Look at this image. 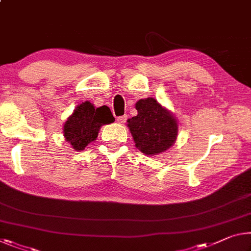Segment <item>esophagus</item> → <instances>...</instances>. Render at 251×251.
Returning a JSON list of instances; mask_svg holds the SVG:
<instances>
[{
  "instance_id": "34e87169",
  "label": "esophagus",
  "mask_w": 251,
  "mask_h": 251,
  "mask_svg": "<svg viewBox=\"0 0 251 251\" xmlns=\"http://www.w3.org/2000/svg\"><path fill=\"white\" fill-rule=\"evenodd\" d=\"M126 119H127L126 115H124V116H119V117H117V123L118 124H124V123L126 122Z\"/></svg>"
}]
</instances>
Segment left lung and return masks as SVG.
<instances>
[{"mask_svg":"<svg viewBox=\"0 0 251 251\" xmlns=\"http://www.w3.org/2000/svg\"><path fill=\"white\" fill-rule=\"evenodd\" d=\"M135 108L136 116L127 119L135 146L147 156L158 155L172 147L178 133L177 119L172 111L152 97L140 99Z\"/></svg>","mask_w":251,"mask_h":251,"instance_id":"8db88e82","label":"left lung"}]
</instances>
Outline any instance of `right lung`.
I'll return each mask as SVG.
<instances>
[{"label":"right lung","instance_id":"add662e5","mask_svg":"<svg viewBox=\"0 0 251 251\" xmlns=\"http://www.w3.org/2000/svg\"><path fill=\"white\" fill-rule=\"evenodd\" d=\"M115 122L109 107H95L90 101L77 105L63 124V136L77 152L85 150L89 143L96 141L102 125Z\"/></svg>","mask_w":251,"mask_h":251}]
</instances>
